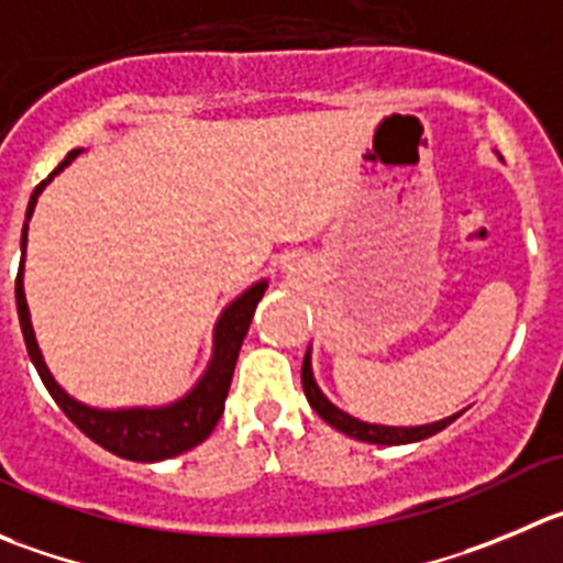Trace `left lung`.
I'll list each match as a JSON object with an SVG mask.
<instances>
[{"instance_id": "obj_1", "label": "left lung", "mask_w": 563, "mask_h": 563, "mask_svg": "<svg viewBox=\"0 0 563 563\" xmlns=\"http://www.w3.org/2000/svg\"><path fill=\"white\" fill-rule=\"evenodd\" d=\"M301 384H303V395H307L309 406L318 411V417H323L331 428L342 431L345 437L358 439V442H373V445H409V442H420V439H428L437 431H442V428H448L459 415H462V411H459V415L445 417V420H437V422H428V426H415V428L376 426V422L356 420V417H351L347 411L336 409V406L320 393V387L314 384V376H312V358H309V351L307 356H303Z\"/></svg>"}]
</instances>
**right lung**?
Masks as SVG:
<instances>
[{
  "instance_id": "obj_1",
  "label": "right lung",
  "mask_w": 563,
  "mask_h": 563,
  "mask_svg": "<svg viewBox=\"0 0 563 563\" xmlns=\"http://www.w3.org/2000/svg\"><path fill=\"white\" fill-rule=\"evenodd\" d=\"M79 148L66 154L60 165L49 174V179H44L35 187V192L30 196V207H26V221L32 218V210L37 205V196L60 174L66 165H71V159L77 157ZM24 251H26V223L21 229V265L19 276H15V307H19V323L21 334H24L26 353H30L32 365H35L37 376L44 382V387L49 389V395L55 398V404L60 406L63 415L96 442L104 451L115 453L121 459H130V462H163V459H174L179 453L190 451V448L201 445L207 437L212 433V428L218 426L223 415V404H227L229 387H232L234 365H238L240 345H243L245 334H249L251 318H254V309L260 303V298L265 296L267 282H256L251 285L243 296L234 298L227 309L221 312L216 323V336H212V358L207 365L205 376L198 378L196 387L185 395V398L174 400L168 406H135V409H93V406H85L79 400H74L60 384L55 382V376L49 373L44 362V353L37 347L35 331L30 323V309H26L24 298Z\"/></svg>"
}]
</instances>
